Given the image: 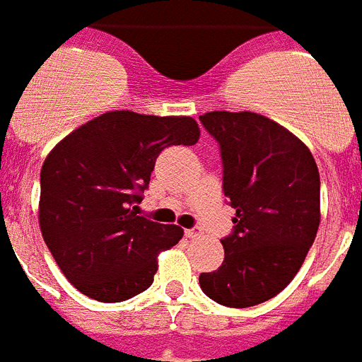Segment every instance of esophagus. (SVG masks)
<instances>
[{"instance_id":"obj_1","label":"esophagus","mask_w":362,"mask_h":362,"mask_svg":"<svg viewBox=\"0 0 362 362\" xmlns=\"http://www.w3.org/2000/svg\"><path fill=\"white\" fill-rule=\"evenodd\" d=\"M185 235L189 237V239H199V237L204 235V231L199 230V228H192V230L185 231Z\"/></svg>"}]
</instances>
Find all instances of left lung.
Returning a JSON list of instances; mask_svg holds the SVG:
<instances>
[{
  "instance_id": "8db88e82",
  "label": "left lung",
  "mask_w": 362,
  "mask_h": 362,
  "mask_svg": "<svg viewBox=\"0 0 362 362\" xmlns=\"http://www.w3.org/2000/svg\"><path fill=\"white\" fill-rule=\"evenodd\" d=\"M204 127L221 144L224 196L235 209L222 239L224 262L199 274L218 305L247 308L290 284L320 226V172L293 132L254 112H207Z\"/></svg>"
}]
</instances>
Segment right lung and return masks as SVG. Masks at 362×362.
Returning <instances> with one entry per match:
<instances>
[{"instance_id": "add662e5", "label": "right lung", "mask_w": 362, "mask_h": 362, "mask_svg": "<svg viewBox=\"0 0 362 362\" xmlns=\"http://www.w3.org/2000/svg\"><path fill=\"white\" fill-rule=\"evenodd\" d=\"M199 127L189 115L114 110L83 123L48 153L40 168L39 226L46 247L78 291L119 303L146 291L158 254L183 230L138 216L158 153L192 146Z\"/></svg>"}]
</instances>
